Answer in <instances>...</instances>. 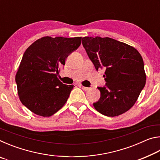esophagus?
<instances>
[{"instance_id":"1","label":"esophagus","mask_w":160,"mask_h":160,"mask_svg":"<svg viewBox=\"0 0 160 160\" xmlns=\"http://www.w3.org/2000/svg\"><path fill=\"white\" fill-rule=\"evenodd\" d=\"M82 89L84 91H88V90H90V88H87V87L82 86Z\"/></svg>"}]
</instances>
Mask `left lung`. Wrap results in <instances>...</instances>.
I'll list each match as a JSON object with an SVG mask.
<instances>
[{"mask_svg": "<svg viewBox=\"0 0 160 160\" xmlns=\"http://www.w3.org/2000/svg\"><path fill=\"white\" fill-rule=\"evenodd\" d=\"M83 47L97 70H105L101 96L93 103L108 117L122 114L133 106L145 85L144 63L140 53L125 43L109 37L82 38Z\"/></svg>", "mask_w": 160, "mask_h": 160, "instance_id": "obj_1", "label": "left lung"}]
</instances>
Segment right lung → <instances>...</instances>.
Here are the masks:
<instances>
[{
	"mask_svg": "<svg viewBox=\"0 0 160 160\" xmlns=\"http://www.w3.org/2000/svg\"><path fill=\"white\" fill-rule=\"evenodd\" d=\"M82 37H44L24 53L15 76L18 95L24 106L36 114L52 116L66 104L73 85L58 79L59 67L80 47Z\"/></svg>",
	"mask_w": 160,
	"mask_h": 160,
	"instance_id": "1",
	"label": "right lung"
}]
</instances>
